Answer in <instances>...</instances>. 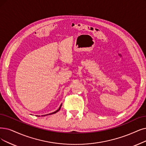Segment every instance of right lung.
I'll return each mask as SVG.
<instances>
[{
  "mask_svg": "<svg viewBox=\"0 0 146 146\" xmlns=\"http://www.w3.org/2000/svg\"><path fill=\"white\" fill-rule=\"evenodd\" d=\"M61 106H62V104L60 105V107H59V108L57 110H56V111H54V112H53V113H50V114H54V113H57V112H58L60 110V108H61ZM46 115H48V114H46Z\"/></svg>",
  "mask_w": 146,
  "mask_h": 146,
  "instance_id": "add662e5",
  "label": "right lung"
}]
</instances>
